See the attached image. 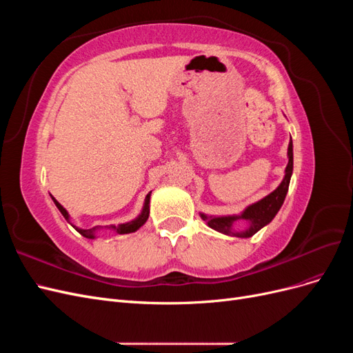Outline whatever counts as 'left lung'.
Returning <instances> with one entry per match:
<instances>
[{"instance_id":"left-lung-1","label":"left lung","mask_w":353,"mask_h":353,"mask_svg":"<svg viewBox=\"0 0 353 353\" xmlns=\"http://www.w3.org/2000/svg\"><path fill=\"white\" fill-rule=\"evenodd\" d=\"M293 174V143H288V163L285 168V176L283 179V183L279 185V188L274 190L271 194L266 196L265 199L259 200L254 205L249 206L245 209L240 216H223V218H208L205 215H201V218L208 221V225L213 230H216L222 234H234V236L241 237V239H249L254 236L261 228H263L266 223H270L274 216L276 215V212L280 210L281 205L284 203L285 194L288 191V184H290V178ZM236 219H245L249 220L251 225L245 232L241 233H232L230 231V223Z\"/></svg>"}]
</instances>
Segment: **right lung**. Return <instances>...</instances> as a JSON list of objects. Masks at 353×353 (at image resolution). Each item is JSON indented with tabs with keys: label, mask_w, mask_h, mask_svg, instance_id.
<instances>
[{
	"label": "right lung",
	"mask_w": 353,
	"mask_h": 353,
	"mask_svg": "<svg viewBox=\"0 0 353 353\" xmlns=\"http://www.w3.org/2000/svg\"><path fill=\"white\" fill-rule=\"evenodd\" d=\"M54 200V203H56V206H57V209L61 212V215L65 216L68 221H69V213L66 212V209L63 208L60 203L56 200V199H52ZM148 203H150V194H147V197H145V205H144V209H143V213L140 216H138L135 221H132V222H128V223H122V225H119V227H113L117 232L119 234H128V232H134V231H137L138 228H140L143 223L147 221V218H148ZM77 228V227H74ZM94 230L95 228H91V230H81V228H77V231L79 232V234H82L83 237H87V239H94Z\"/></svg>",
	"instance_id": "add662e5"
}]
</instances>
